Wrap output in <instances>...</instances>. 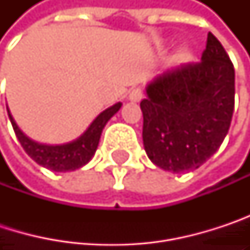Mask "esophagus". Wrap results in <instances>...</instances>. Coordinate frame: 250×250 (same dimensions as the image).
Masks as SVG:
<instances>
[{
  "label": "esophagus",
  "instance_id": "obj_1",
  "mask_svg": "<svg viewBox=\"0 0 250 250\" xmlns=\"http://www.w3.org/2000/svg\"><path fill=\"white\" fill-rule=\"evenodd\" d=\"M142 98H143V91H142L140 88H133V89L128 92V100H130V101L139 103Z\"/></svg>",
  "mask_w": 250,
  "mask_h": 250
}]
</instances>
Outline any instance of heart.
Listing matches in <instances>:
<instances>
[{
	"label": "heart",
	"mask_w": 250,
	"mask_h": 250,
	"mask_svg": "<svg viewBox=\"0 0 250 250\" xmlns=\"http://www.w3.org/2000/svg\"><path fill=\"white\" fill-rule=\"evenodd\" d=\"M191 58H192V52H191L188 47H182V49L178 50V53L175 55V62L179 63V65H182V63L189 62Z\"/></svg>",
	"instance_id": "obj_1"
}]
</instances>
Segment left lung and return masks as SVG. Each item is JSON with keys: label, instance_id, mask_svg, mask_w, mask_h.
Returning <instances> with one entry per match:
<instances>
[{"label": "left lung", "instance_id": "8db88e82", "mask_svg": "<svg viewBox=\"0 0 250 250\" xmlns=\"http://www.w3.org/2000/svg\"><path fill=\"white\" fill-rule=\"evenodd\" d=\"M142 100L143 145L169 172H187L210 159L229 131L234 110V68L208 33L201 61L155 78Z\"/></svg>", "mask_w": 250, "mask_h": 250}]
</instances>
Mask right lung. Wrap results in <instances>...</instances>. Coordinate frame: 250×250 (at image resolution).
<instances>
[{
    "label": "right lung",
    "instance_id": "add662e5",
    "mask_svg": "<svg viewBox=\"0 0 250 250\" xmlns=\"http://www.w3.org/2000/svg\"><path fill=\"white\" fill-rule=\"evenodd\" d=\"M120 107H122V103H117L113 107L104 110L91 123V125L86 128V131L81 137H78L71 143L58 145V146H49V145L33 142L19 128L14 119L11 117L10 111H8V117H10V122L13 125L19 142L21 143L25 153L34 162L55 172H68V171H75L91 161V158L94 156L97 150L104 125L120 110Z\"/></svg>",
    "mask_w": 250,
    "mask_h": 250
}]
</instances>
